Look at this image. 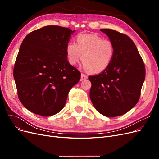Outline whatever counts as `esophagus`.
Wrapping results in <instances>:
<instances>
[{
    "instance_id": "1",
    "label": "esophagus",
    "mask_w": 159,
    "mask_h": 159,
    "mask_svg": "<svg viewBox=\"0 0 159 159\" xmlns=\"http://www.w3.org/2000/svg\"><path fill=\"white\" fill-rule=\"evenodd\" d=\"M86 79H88V75L84 74H81V80H86Z\"/></svg>"
}]
</instances>
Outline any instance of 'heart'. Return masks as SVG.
Listing matches in <instances>:
<instances>
[{
    "label": "heart",
    "instance_id": "1",
    "mask_svg": "<svg viewBox=\"0 0 159 159\" xmlns=\"http://www.w3.org/2000/svg\"><path fill=\"white\" fill-rule=\"evenodd\" d=\"M76 44L69 42L66 46L68 63L75 66L80 61L91 74H99L107 70L111 64L115 47L108 40H103L94 34H81L76 37Z\"/></svg>",
    "mask_w": 159,
    "mask_h": 159
}]
</instances>
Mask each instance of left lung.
Listing matches in <instances>:
<instances>
[{
	"mask_svg": "<svg viewBox=\"0 0 159 159\" xmlns=\"http://www.w3.org/2000/svg\"><path fill=\"white\" fill-rule=\"evenodd\" d=\"M115 47L109 68L98 75L89 76V96L95 108L104 116L123 115L135 105L145 78V67L133 40L111 29L100 30Z\"/></svg>",
	"mask_w": 159,
	"mask_h": 159,
	"instance_id": "8db88e82",
	"label": "left lung"
}]
</instances>
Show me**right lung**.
<instances>
[{
	"mask_svg": "<svg viewBox=\"0 0 159 159\" xmlns=\"http://www.w3.org/2000/svg\"><path fill=\"white\" fill-rule=\"evenodd\" d=\"M75 30L46 26L22 41L13 75L19 100L30 111L48 117L64 108L81 73L67 60L66 48Z\"/></svg>",
	"mask_w": 159,
	"mask_h": 159,
	"instance_id": "right-lung-1",
	"label": "right lung"
}]
</instances>
